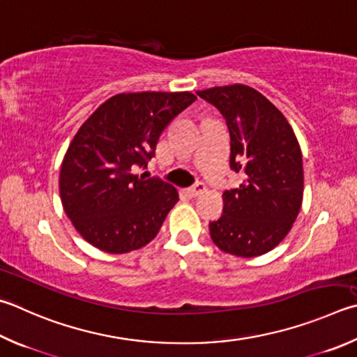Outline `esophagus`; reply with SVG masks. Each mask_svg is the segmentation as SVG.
I'll return each mask as SVG.
<instances>
[{
  "label": "esophagus",
  "mask_w": 357,
  "mask_h": 357,
  "mask_svg": "<svg viewBox=\"0 0 357 357\" xmlns=\"http://www.w3.org/2000/svg\"><path fill=\"white\" fill-rule=\"evenodd\" d=\"M203 192H206V184L201 183V181H198V183H197L195 185H192L190 189H189L190 197H198V195H201V193H203Z\"/></svg>",
  "instance_id": "obj_1"
}]
</instances>
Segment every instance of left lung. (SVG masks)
Listing matches in <instances>:
<instances>
[{
	"mask_svg": "<svg viewBox=\"0 0 357 357\" xmlns=\"http://www.w3.org/2000/svg\"><path fill=\"white\" fill-rule=\"evenodd\" d=\"M226 120L229 165L242 173L225 190L223 215L209 223L213 243L238 257L273 250L289 234L303 203V156L295 132L271 102L242 84L197 92Z\"/></svg>",
	"mask_w": 357,
	"mask_h": 357,
	"instance_id": "obj_1",
	"label": "left lung"
}]
</instances>
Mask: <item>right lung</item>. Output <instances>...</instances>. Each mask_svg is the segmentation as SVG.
Segmentation results:
<instances>
[{
  "label": "right lung",
  "mask_w": 357,
  "mask_h": 357,
  "mask_svg": "<svg viewBox=\"0 0 357 357\" xmlns=\"http://www.w3.org/2000/svg\"><path fill=\"white\" fill-rule=\"evenodd\" d=\"M195 100L190 92L120 93L79 128L62 162L59 190L84 241L121 255L156 237L178 190L134 170L146 167L162 131Z\"/></svg>",
  "instance_id": "add662e5"
}]
</instances>
